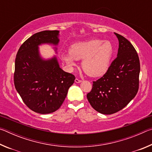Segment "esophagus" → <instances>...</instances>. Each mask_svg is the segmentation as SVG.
<instances>
[{
  "instance_id": "esophagus-1",
  "label": "esophagus",
  "mask_w": 152,
  "mask_h": 152,
  "mask_svg": "<svg viewBox=\"0 0 152 152\" xmlns=\"http://www.w3.org/2000/svg\"><path fill=\"white\" fill-rule=\"evenodd\" d=\"M75 82H76V83H80V82H82V80H81L78 79V78H76L75 79Z\"/></svg>"
}]
</instances>
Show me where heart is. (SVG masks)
I'll list each match as a JSON object with an SVG mask.
<instances>
[{
  "mask_svg": "<svg viewBox=\"0 0 152 152\" xmlns=\"http://www.w3.org/2000/svg\"><path fill=\"white\" fill-rule=\"evenodd\" d=\"M114 51V46L109 41L94 39L74 43L70 51L61 53V58L70 68L82 59L83 70L92 77H99L109 70Z\"/></svg>",
  "mask_w": 152,
  "mask_h": 152,
  "instance_id": "heart-1",
  "label": "heart"
}]
</instances>
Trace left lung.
Masks as SVG:
<instances>
[{
    "mask_svg": "<svg viewBox=\"0 0 152 152\" xmlns=\"http://www.w3.org/2000/svg\"><path fill=\"white\" fill-rule=\"evenodd\" d=\"M114 33L119 40L117 57L104 76L93 82L92 91L86 95L92 108L104 115L123 109L139 88L140 63L137 51L126 38Z\"/></svg>",
    "mask_w": 152,
    "mask_h": 152,
    "instance_id": "8db88e82",
    "label": "left lung"
}]
</instances>
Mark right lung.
<instances>
[{"label":"right lung","mask_w":152,"mask_h":152,"mask_svg":"<svg viewBox=\"0 0 152 152\" xmlns=\"http://www.w3.org/2000/svg\"><path fill=\"white\" fill-rule=\"evenodd\" d=\"M60 31H43L33 35L20 46L15 59V86L24 103L40 114L57 110L75 80L59 65L56 56L45 59L39 47L53 45L57 53Z\"/></svg>","instance_id":"right-lung-1"}]
</instances>
